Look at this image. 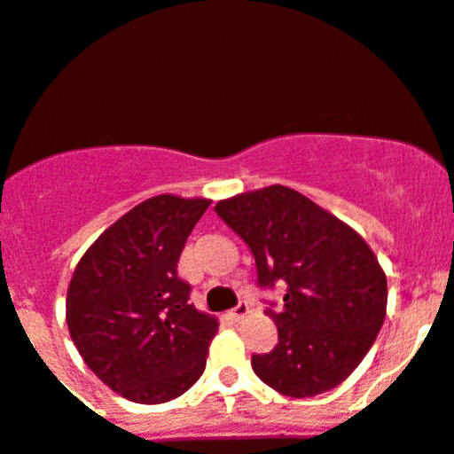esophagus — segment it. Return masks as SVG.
<instances>
[{"label": "esophagus", "mask_w": 454, "mask_h": 454, "mask_svg": "<svg viewBox=\"0 0 454 454\" xmlns=\"http://www.w3.org/2000/svg\"><path fill=\"white\" fill-rule=\"evenodd\" d=\"M247 315H250V306H247L246 301H239L237 308L231 310V317L235 318V321H241V318H246Z\"/></svg>", "instance_id": "1"}]
</instances>
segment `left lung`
Returning <instances> with one entry per match:
<instances>
[{"instance_id": "1", "label": "left lung", "mask_w": 454, "mask_h": 454, "mask_svg": "<svg viewBox=\"0 0 454 454\" xmlns=\"http://www.w3.org/2000/svg\"><path fill=\"white\" fill-rule=\"evenodd\" d=\"M215 213L252 250L258 284L286 288L280 310H267L278 345L252 356L254 372L293 398L340 386L386 318L387 282L375 252L342 219L284 185L219 200Z\"/></svg>"}]
</instances>
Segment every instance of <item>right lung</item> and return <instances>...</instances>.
<instances>
[{"label":"right lung","instance_id":"obj_1","mask_svg":"<svg viewBox=\"0 0 454 454\" xmlns=\"http://www.w3.org/2000/svg\"><path fill=\"white\" fill-rule=\"evenodd\" d=\"M211 200L161 193L88 247L67 293L71 338L90 371L142 405L181 396L207 366L217 318L189 303L178 258Z\"/></svg>","mask_w":454,"mask_h":454}]
</instances>
